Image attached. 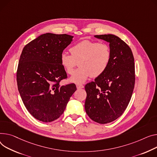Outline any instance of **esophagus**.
Returning <instances> with one entry per match:
<instances>
[{
	"instance_id": "obj_1",
	"label": "esophagus",
	"mask_w": 157,
	"mask_h": 157,
	"mask_svg": "<svg viewBox=\"0 0 157 157\" xmlns=\"http://www.w3.org/2000/svg\"><path fill=\"white\" fill-rule=\"evenodd\" d=\"M76 88H77V89H81V88H84V86H83L82 85L77 84V85H76Z\"/></svg>"
}]
</instances>
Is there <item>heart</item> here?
Returning <instances> with one entry per match:
<instances>
[{
  "mask_svg": "<svg viewBox=\"0 0 157 157\" xmlns=\"http://www.w3.org/2000/svg\"><path fill=\"white\" fill-rule=\"evenodd\" d=\"M71 54L63 52L60 56V62L68 75H72L79 62V68L70 78V81L82 83L91 76L97 78L107 69L111 60L110 47L91 40H82L70 48Z\"/></svg>",
  "mask_w": 157,
  "mask_h": 157,
  "instance_id": "1",
  "label": "heart"
}]
</instances>
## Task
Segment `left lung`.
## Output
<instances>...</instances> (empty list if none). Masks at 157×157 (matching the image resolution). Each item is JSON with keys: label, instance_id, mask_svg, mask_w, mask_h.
I'll list each match as a JSON object with an SVG mask.
<instances>
[{"label": "left lung", "instance_id": "1", "mask_svg": "<svg viewBox=\"0 0 157 157\" xmlns=\"http://www.w3.org/2000/svg\"><path fill=\"white\" fill-rule=\"evenodd\" d=\"M94 36L109 43L112 57L105 72L86 85L85 108L91 120L107 124L119 118L130 101L135 82L134 59L129 47L119 37Z\"/></svg>", "mask_w": 157, "mask_h": 157}]
</instances>
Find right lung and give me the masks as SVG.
I'll list each match as a JSON object with an SVG mask.
<instances>
[{
  "label": "right lung",
  "instance_id": "add662e5",
  "mask_svg": "<svg viewBox=\"0 0 157 157\" xmlns=\"http://www.w3.org/2000/svg\"><path fill=\"white\" fill-rule=\"evenodd\" d=\"M73 36L45 33L23 49L17 71L19 94L28 111L37 120L50 122L63 113L75 84L60 85L67 78L60 56L71 43Z\"/></svg>",
  "mask_w": 157,
  "mask_h": 157
}]
</instances>
